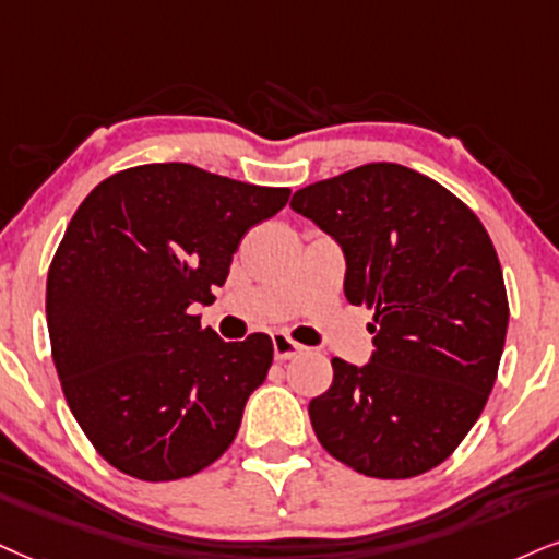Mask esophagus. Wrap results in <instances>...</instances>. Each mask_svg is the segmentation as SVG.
Wrapping results in <instances>:
<instances>
[{"label": "esophagus", "mask_w": 559, "mask_h": 559, "mask_svg": "<svg viewBox=\"0 0 559 559\" xmlns=\"http://www.w3.org/2000/svg\"><path fill=\"white\" fill-rule=\"evenodd\" d=\"M272 344H274V357H277V360H290V357L302 353V344L290 340V336L282 332L272 336Z\"/></svg>", "instance_id": "34e87169"}]
</instances>
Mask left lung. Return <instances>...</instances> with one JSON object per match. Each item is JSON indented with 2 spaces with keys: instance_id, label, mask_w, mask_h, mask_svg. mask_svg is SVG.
I'll use <instances>...</instances> for the list:
<instances>
[{
  "instance_id": "1",
  "label": "left lung",
  "mask_w": 559,
  "mask_h": 559,
  "mask_svg": "<svg viewBox=\"0 0 559 559\" xmlns=\"http://www.w3.org/2000/svg\"><path fill=\"white\" fill-rule=\"evenodd\" d=\"M290 206L342 248L344 295L376 311L365 365L334 357L311 399L321 445L378 479L430 472L490 396L508 332L495 246L451 191L396 163H370L295 191Z\"/></svg>"
}]
</instances>
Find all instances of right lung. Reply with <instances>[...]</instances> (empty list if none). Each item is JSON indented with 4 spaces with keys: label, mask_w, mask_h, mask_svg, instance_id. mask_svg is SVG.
<instances>
[{
    "label": "right lung",
    "mask_w": 559,
    "mask_h": 559,
    "mask_svg": "<svg viewBox=\"0 0 559 559\" xmlns=\"http://www.w3.org/2000/svg\"><path fill=\"white\" fill-rule=\"evenodd\" d=\"M287 199L153 163L106 178L74 212L48 269V336L69 409L119 472L191 477L236 440L272 340L223 342L191 306L215 300L240 238Z\"/></svg>",
    "instance_id": "obj_1"
}]
</instances>
